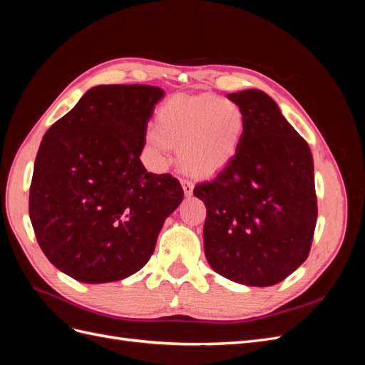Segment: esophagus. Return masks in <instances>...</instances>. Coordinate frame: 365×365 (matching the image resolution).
I'll return each mask as SVG.
<instances>
[{
	"mask_svg": "<svg viewBox=\"0 0 365 365\" xmlns=\"http://www.w3.org/2000/svg\"><path fill=\"white\" fill-rule=\"evenodd\" d=\"M181 185H182L184 195L185 196H192V193H193V182L192 181H187V180H182Z\"/></svg>",
	"mask_w": 365,
	"mask_h": 365,
	"instance_id": "34e87169",
	"label": "esophagus"
}]
</instances>
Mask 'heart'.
<instances>
[{"instance_id":"heart-1","label":"heart","mask_w":365,"mask_h":365,"mask_svg":"<svg viewBox=\"0 0 365 365\" xmlns=\"http://www.w3.org/2000/svg\"><path fill=\"white\" fill-rule=\"evenodd\" d=\"M247 117L242 106L216 94H178L157 111L145 141L150 161L164 170L172 149H178L182 168L195 176H210L225 169L240 150Z\"/></svg>"}]
</instances>
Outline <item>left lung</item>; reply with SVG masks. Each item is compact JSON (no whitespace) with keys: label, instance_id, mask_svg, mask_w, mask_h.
<instances>
[{"label":"left lung","instance_id":"1","mask_svg":"<svg viewBox=\"0 0 365 365\" xmlns=\"http://www.w3.org/2000/svg\"><path fill=\"white\" fill-rule=\"evenodd\" d=\"M247 117L236 158L195 187L205 204V257L222 277L272 286L307 259L317 224L314 160L303 137L260 90L227 94Z\"/></svg>","mask_w":365,"mask_h":365}]
</instances>
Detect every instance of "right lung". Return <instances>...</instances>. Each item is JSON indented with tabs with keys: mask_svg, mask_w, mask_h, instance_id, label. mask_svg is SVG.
Segmentation results:
<instances>
[{
	"mask_svg": "<svg viewBox=\"0 0 365 365\" xmlns=\"http://www.w3.org/2000/svg\"><path fill=\"white\" fill-rule=\"evenodd\" d=\"M163 96L150 85L94 86L41 141L30 220L47 259L77 282H117L140 271L182 201L178 180L140 161Z\"/></svg>",
	"mask_w": 365,
	"mask_h": 365,
	"instance_id": "1",
	"label": "right lung"
}]
</instances>
